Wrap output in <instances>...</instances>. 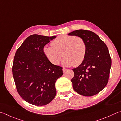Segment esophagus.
<instances>
[{
	"label": "esophagus",
	"instance_id": "1",
	"mask_svg": "<svg viewBox=\"0 0 121 121\" xmlns=\"http://www.w3.org/2000/svg\"><path fill=\"white\" fill-rule=\"evenodd\" d=\"M67 68H64V67L63 68V73H65L66 71L67 70Z\"/></svg>",
	"mask_w": 121,
	"mask_h": 121
}]
</instances>
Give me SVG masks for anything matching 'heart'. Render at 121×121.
I'll return each mask as SVG.
<instances>
[{
	"mask_svg": "<svg viewBox=\"0 0 121 121\" xmlns=\"http://www.w3.org/2000/svg\"><path fill=\"white\" fill-rule=\"evenodd\" d=\"M52 46L46 45L43 51L45 56L54 65H58L62 56L63 64L67 66H78L83 62L87 46L83 38L75 36L61 35L51 42Z\"/></svg>",
	"mask_w": 121,
	"mask_h": 121,
	"instance_id": "obj_1",
	"label": "heart"
}]
</instances>
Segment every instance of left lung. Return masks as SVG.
Wrapping results in <instances>:
<instances>
[{"mask_svg": "<svg viewBox=\"0 0 121 121\" xmlns=\"http://www.w3.org/2000/svg\"><path fill=\"white\" fill-rule=\"evenodd\" d=\"M68 35L83 38L87 46L83 62L73 68L74 76L71 79L75 91L85 96H91L101 92L108 83L112 60L108 48L97 34L79 29Z\"/></svg>", "mask_w": 121, "mask_h": 121, "instance_id": "left-lung-1", "label": "left lung"}]
</instances>
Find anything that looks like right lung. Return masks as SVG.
I'll return each mask as SVG.
<instances>
[{"instance_id": "add662e5", "label": "right lung", "mask_w": 121, "mask_h": 121, "mask_svg": "<svg viewBox=\"0 0 121 121\" xmlns=\"http://www.w3.org/2000/svg\"><path fill=\"white\" fill-rule=\"evenodd\" d=\"M56 37L33 34L17 49L12 72L18 94L28 103L45 105L56 94L55 83L63 74V68L46 58L43 49Z\"/></svg>"}]
</instances>
